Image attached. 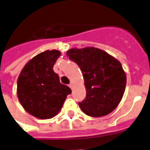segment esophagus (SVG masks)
I'll return each instance as SVG.
<instances>
[{
    "instance_id": "34e87169",
    "label": "esophagus",
    "mask_w": 150,
    "mask_h": 150,
    "mask_svg": "<svg viewBox=\"0 0 150 150\" xmlns=\"http://www.w3.org/2000/svg\"><path fill=\"white\" fill-rule=\"evenodd\" d=\"M69 87L71 88V89H73V83H71L69 84Z\"/></svg>"
}]
</instances>
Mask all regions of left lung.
I'll list each match as a JSON object with an SVG mask.
<instances>
[{
	"label": "left lung",
	"instance_id": "8db88e82",
	"mask_svg": "<svg viewBox=\"0 0 150 150\" xmlns=\"http://www.w3.org/2000/svg\"><path fill=\"white\" fill-rule=\"evenodd\" d=\"M69 59L79 67L84 79L86 97L79 103L88 116H106L119 104L125 90L126 75L120 62L102 50L95 47L72 48Z\"/></svg>",
	"mask_w": 150,
	"mask_h": 150
}]
</instances>
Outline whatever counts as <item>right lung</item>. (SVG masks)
I'll use <instances>...</instances> for the list:
<instances>
[{
	"instance_id": "add662e5",
	"label": "right lung",
	"mask_w": 150,
	"mask_h": 150,
	"mask_svg": "<svg viewBox=\"0 0 150 150\" xmlns=\"http://www.w3.org/2000/svg\"><path fill=\"white\" fill-rule=\"evenodd\" d=\"M60 54L56 50L40 53L25 64L18 79V100L25 110L39 119L56 116L71 93L53 71Z\"/></svg>"
}]
</instances>
